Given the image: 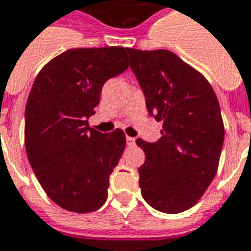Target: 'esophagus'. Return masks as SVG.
<instances>
[{"mask_svg": "<svg viewBox=\"0 0 251 251\" xmlns=\"http://www.w3.org/2000/svg\"><path fill=\"white\" fill-rule=\"evenodd\" d=\"M126 143H127V145H129V147H133V145L136 144V138L129 137V136H127V137H126Z\"/></svg>", "mask_w": 251, "mask_h": 251, "instance_id": "34e87169", "label": "esophagus"}]
</instances>
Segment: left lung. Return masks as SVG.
Masks as SVG:
<instances>
[{
  "label": "left lung",
  "instance_id": "left-lung-1",
  "mask_svg": "<svg viewBox=\"0 0 251 251\" xmlns=\"http://www.w3.org/2000/svg\"><path fill=\"white\" fill-rule=\"evenodd\" d=\"M127 52L148 113L163 122L156 143L136 141L145 152L138 168L141 194L156 211L179 213L201 199L219 167L224 125L216 94L200 72L174 52Z\"/></svg>",
  "mask_w": 251,
  "mask_h": 251
}]
</instances>
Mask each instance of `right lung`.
<instances>
[{
    "instance_id": "right-lung-1",
    "label": "right lung",
    "mask_w": 251,
    "mask_h": 251,
    "mask_svg": "<svg viewBox=\"0 0 251 251\" xmlns=\"http://www.w3.org/2000/svg\"><path fill=\"white\" fill-rule=\"evenodd\" d=\"M127 49H72L43 66L25 106V150L40 186L66 211H98L126 145L121 129L89 127L101 88L127 69Z\"/></svg>"
}]
</instances>
